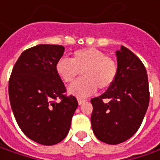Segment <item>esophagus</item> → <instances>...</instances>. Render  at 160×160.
Instances as JSON below:
<instances>
[{
	"label": "esophagus",
	"instance_id": "34e87169",
	"mask_svg": "<svg viewBox=\"0 0 160 160\" xmlns=\"http://www.w3.org/2000/svg\"><path fill=\"white\" fill-rule=\"evenodd\" d=\"M77 102H78V104H79V105H82L83 102H85V100L81 99V98H78V99H77Z\"/></svg>",
	"mask_w": 160,
	"mask_h": 160
}]
</instances>
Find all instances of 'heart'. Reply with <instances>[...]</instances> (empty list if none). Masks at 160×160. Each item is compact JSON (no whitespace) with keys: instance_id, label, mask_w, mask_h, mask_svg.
Listing matches in <instances>:
<instances>
[{"instance_id":"1","label":"heart","mask_w":160,"mask_h":160,"mask_svg":"<svg viewBox=\"0 0 160 160\" xmlns=\"http://www.w3.org/2000/svg\"><path fill=\"white\" fill-rule=\"evenodd\" d=\"M56 71L67 83L75 81L81 73L83 77L71 85L68 92L84 98L95 92L97 87L101 90L109 88L117 77L118 67L113 58L98 49L90 47L76 51L71 59L59 58Z\"/></svg>"}]
</instances>
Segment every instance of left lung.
<instances>
[{
  "mask_svg": "<svg viewBox=\"0 0 160 160\" xmlns=\"http://www.w3.org/2000/svg\"><path fill=\"white\" fill-rule=\"evenodd\" d=\"M116 56L118 74L114 83L106 92L91 100L93 133L100 141L113 145L126 142L137 132L150 102L144 65L124 46Z\"/></svg>",
  "mask_w": 160,
  "mask_h": 160,
  "instance_id": "1",
  "label": "left lung"
}]
</instances>
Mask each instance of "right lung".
Here are the masks:
<instances>
[{"mask_svg":"<svg viewBox=\"0 0 160 160\" xmlns=\"http://www.w3.org/2000/svg\"><path fill=\"white\" fill-rule=\"evenodd\" d=\"M62 45L39 44L23 52L9 82L10 106L16 121L28 138L54 145L66 138L78 102L64 95L66 88L56 71ZM60 98V102H55Z\"/></svg>","mask_w":160,"mask_h":160,"instance_id":"1","label":"right lung"}]
</instances>
